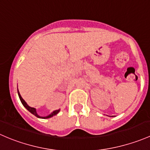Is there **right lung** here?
Listing matches in <instances>:
<instances>
[{
	"mask_svg": "<svg viewBox=\"0 0 150 150\" xmlns=\"http://www.w3.org/2000/svg\"><path fill=\"white\" fill-rule=\"evenodd\" d=\"M17 91H18V97H19L20 100H21V103H22V104H23V105H24V107L26 108H27V110H28L29 111V112H31V113H32V114H33V115H35V116L38 117V118H51V117L53 116V115H56V114L58 113V112H59V111H60V110H57L53 111V112H52V113H50V115H47V116H46V117H41V116H40V115H38V113H37V112H36V109L34 108H31V107H29V106L27 104V103H26V102L24 101V100H23V98H21V95H20V94H19V92H18V89H17Z\"/></svg>",
	"mask_w": 150,
	"mask_h": 150,
	"instance_id": "right-lung-1",
	"label": "right lung"
}]
</instances>
